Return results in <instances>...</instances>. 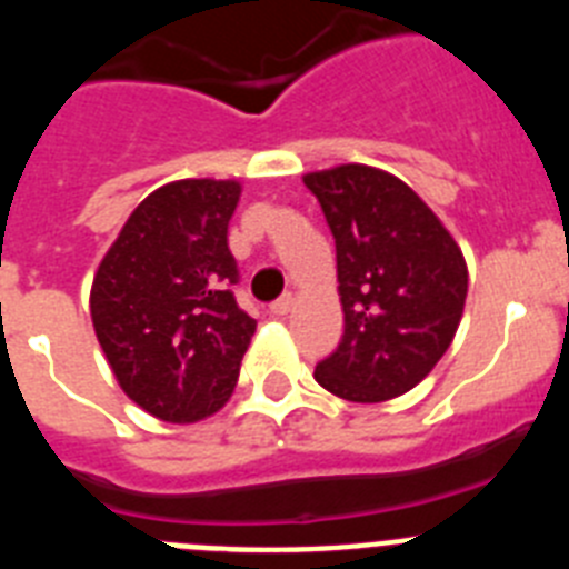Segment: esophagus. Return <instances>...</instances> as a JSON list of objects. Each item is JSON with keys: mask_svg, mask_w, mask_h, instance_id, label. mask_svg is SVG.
Instances as JSON below:
<instances>
[{"mask_svg": "<svg viewBox=\"0 0 569 569\" xmlns=\"http://www.w3.org/2000/svg\"><path fill=\"white\" fill-rule=\"evenodd\" d=\"M293 293H281L279 299L273 301V305H270V313L273 316H288L290 310H293Z\"/></svg>", "mask_w": 569, "mask_h": 569, "instance_id": "esophagus-1", "label": "esophagus"}]
</instances>
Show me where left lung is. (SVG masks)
I'll return each instance as SVG.
<instances>
[{
    "mask_svg": "<svg viewBox=\"0 0 569 569\" xmlns=\"http://www.w3.org/2000/svg\"><path fill=\"white\" fill-rule=\"evenodd\" d=\"M336 239L345 336L316 381L347 401L413 390L447 353L467 299V264L439 216L401 179L367 164L305 176Z\"/></svg>",
    "mask_w": 569,
    "mask_h": 569,
    "instance_id": "1",
    "label": "left lung"
}]
</instances>
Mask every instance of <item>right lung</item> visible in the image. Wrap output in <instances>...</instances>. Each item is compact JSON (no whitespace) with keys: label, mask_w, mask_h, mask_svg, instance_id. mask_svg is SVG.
I'll use <instances>...</instances> for the list:
<instances>
[{"label":"right lung","mask_w":569,"mask_h":569,"mask_svg":"<svg viewBox=\"0 0 569 569\" xmlns=\"http://www.w3.org/2000/svg\"><path fill=\"white\" fill-rule=\"evenodd\" d=\"M241 184L182 179L130 213L90 288V319L116 381L150 416L188 425L233 393L256 333L236 305L228 222Z\"/></svg>","instance_id":"right-lung-1"}]
</instances>
